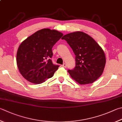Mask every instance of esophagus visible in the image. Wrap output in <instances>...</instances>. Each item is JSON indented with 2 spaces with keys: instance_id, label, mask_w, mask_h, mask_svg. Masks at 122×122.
Returning <instances> with one entry per match:
<instances>
[{
  "instance_id": "esophagus-1",
  "label": "esophagus",
  "mask_w": 122,
  "mask_h": 122,
  "mask_svg": "<svg viewBox=\"0 0 122 122\" xmlns=\"http://www.w3.org/2000/svg\"><path fill=\"white\" fill-rule=\"evenodd\" d=\"M61 66H62V67H66V66H67V65H66V63H64L63 65H61Z\"/></svg>"
}]
</instances>
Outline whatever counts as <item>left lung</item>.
I'll list each match as a JSON object with an SVG mask.
<instances>
[{"label":"left lung","instance_id":"obj_1","mask_svg":"<svg viewBox=\"0 0 122 122\" xmlns=\"http://www.w3.org/2000/svg\"><path fill=\"white\" fill-rule=\"evenodd\" d=\"M65 40L75 55V66L68 70L71 76L80 84L92 83L104 71L106 57L102 48L93 39L82 32L68 33Z\"/></svg>","mask_w":122,"mask_h":122}]
</instances>
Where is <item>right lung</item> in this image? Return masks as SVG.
<instances>
[{
  "label": "right lung",
  "mask_w": 122,
  "mask_h": 122,
  "mask_svg": "<svg viewBox=\"0 0 122 122\" xmlns=\"http://www.w3.org/2000/svg\"><path fill=\"white\" fill-rule=\"evenodd\" d=\"M63 36L49 29L39 30L23 41L18 47L16 61L20 72L27 81L40 84L52 77L59 65L50 58L52 48Z\"/></svg>",
  "instance_id": "obj_1"
}]
</instances>
